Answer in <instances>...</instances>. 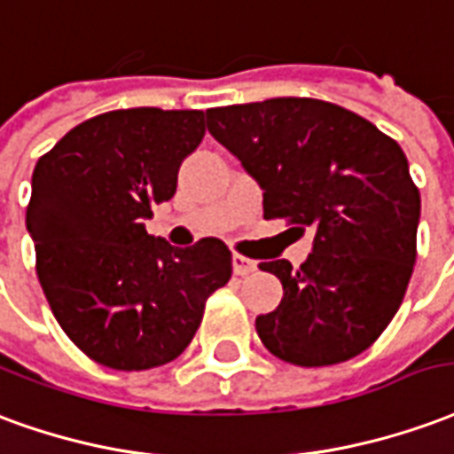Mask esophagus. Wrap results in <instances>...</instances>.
Instances as JSON below:
<instances>
[{
  "mask_svg": "<svg viewBox=\"0 0 454 454\" xmlns=\"http://www.w3.org/2000/svg\"><path fill=\"white\" fill-rule=\"evenodd\" d=\"M231 268H234L237 276H249V273L256 270V261L247 259V256H241V254H234V256H231Z\"/></svg>",
  "mask_w": 454,
  "mask_h": 454,
  "instance_id": "34e87169",
  "label": "esophagus"
}]
</instances>
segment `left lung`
<instances>
[{
	"mask_svg": "<svg viewBox=\"0 0 454 454\" xmlns=\"http://www.w3.org/2000/svg\"><path fill=\"white\" fill-rule=\"evenodd\" d=\"M207 130L263 188V217L314 230L309 259L259 263L283 300L261 343L300 367L346 363L395 319L416 263L421 195L402 147L348 108L268 98L207 108Z\"/></svg>",
	"mask_w": 454,
	"mask_h": 454,
	"instance_id": "8db88e82",
	"label": "left lung"
}]
</instances>
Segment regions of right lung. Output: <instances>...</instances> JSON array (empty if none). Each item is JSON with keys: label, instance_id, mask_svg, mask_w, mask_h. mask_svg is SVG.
Returning <instances> with one entry per match:
<instances>
[{"label": "right lung", "instance_id": "add662e5", "mask_svg": "<svg viewBox=\"0 0 454 454\" xmlns=\"http://www.w3.org/2000/svg\"><path fill=\"white\" fill-rule=\"evenodd\" d=\"M203 135V111L121 108L79 122L33 168L35 273L62 332L101 365L130 372L178 358L231 278L224 241L176 249L142 224L176 193Z\"/></svg>", "mask_w": 454, "mask_h": 454}]
</instances>
